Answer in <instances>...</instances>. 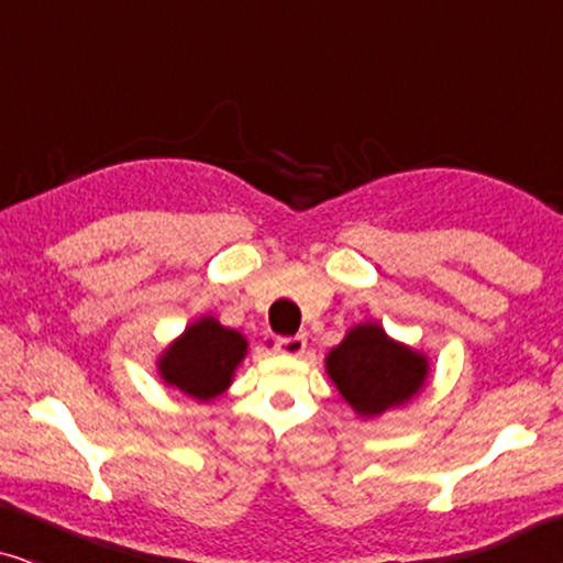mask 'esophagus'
<instances>
[{"label": "esophagus", "instance_id": "obj_1", "mask_svg": "<svg viewBox=\"0 0 563 563\" xmlns=\"http://www.w3.org/2000/svg\"><path fill=\"white\" fill-rule=\"evenodd\" d=\"M305 349H307V338L305 335L276 338V341H274V351L284 353V356H302Z\"/></svg>", "mask_w": 563, "mask_h": 563}]
</instances>
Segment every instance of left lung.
Listing matches in <instances>:
<instances>
[{
  "instance_id": "left-lung-1",
  "label": "left lung",
  "mask_w": 563,
  "mask_h": 563,
  "mask_svg": "<svg viewBox=\"0 0 563 563\" xmlns=\"http://www.w3.org/2000/svg\"><path fill=\"white\" fill-rule=\"evenodd\" d=\"M330 379L353 410L366 418L402 405L428 379V361L395 343L379 325H356L325 358Z\"/></svg>"
}]
</instances>
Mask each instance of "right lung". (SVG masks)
<instances>
[{"label": "right lung", "instance_id": "obj_1", "mask_svg": "<svg viewBox=\"0 0 563 563\" xmlns=\"http://www.w3.org/2000/svg\"><path fill=\"white\" fill-rule=\"evenodd\" d=\"M245 349L249 343L238 330L220 325L214 318H202L168 345L158 372L166 384L207 402L230 387Z\"/></svg>", "mask_w": 563, "mask_h": 563}]
</instances>
